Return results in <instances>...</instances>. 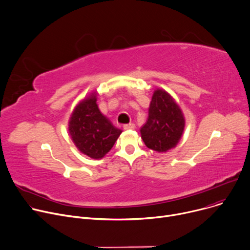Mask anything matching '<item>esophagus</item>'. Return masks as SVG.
<instances>
[{
  "label": "esophagus",
  "mask_w": 250,
  "mask_h": 250,
  "mask_svg": "<svg viewBox=\"0 0 250 250\" xmlns=\"http://www.w3.org/2000/svg\"><path fill=\"white\" fill-rule=\"evenodd\" d=\"M136 127L135 124H127V125H124V129H134Z\"/></svg>",
  "instance_id": "1"
}]
</instances>
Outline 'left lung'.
I'll list each match as a JSON object with an SVG mask.
<instances>
[{
	"mask_svg": "<svg viewBox=\"0 0 250 250\" xmlns=\"http://www.w3.org/2000/svg\"><path fill=\"white\" fill-rule=\"evenodd\" d=\"M185 126V120L172 96L157 89L148 108V118L141 128L146 146L156 152H167L179 143Z\"/></svg>",
	"mask_w": 250,
	"mask_h": 250,
	"instance_id": "left-lung-1",
	"label": "left lung"
}]
</instances>
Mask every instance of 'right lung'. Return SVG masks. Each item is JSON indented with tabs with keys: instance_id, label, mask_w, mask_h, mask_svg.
Returning a JSON list of instances; mask_svg holds the SVG:
<instances>
[{
	"instance_id": "1",
	"label": "right lung",
	"mask_w": 250,
	"mask_h": 250,
	"mask_svg": "<svg viewBox=\"0 0 250 250\" xmlns=\"http://www.w3.org/2000/svg\"><path fill=\"white\" fill-rule=\"evenodd\" d=\"M69 134L81 153L92 159H102L110 151L122 130L114 127L101 112L93 93L74 109Z\"/></svg>"
}]
</instances>
